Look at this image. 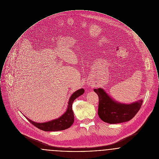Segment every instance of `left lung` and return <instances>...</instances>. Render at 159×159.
Returning <instances> with one entry per match:
<instances>
[{
	"mask_svg": "<svg viewBox=\"0 0 159 159\" xmlns=\"http://www.w3.org/2000/svg\"><path fill=\"white\" fill-rule=\"evenodd\" d=\"M99 96L98 115L109 124L123 123L132 119L141 108L142 100L131 104H123L113 100L102 89H94Z\"/></svg>",
	"mask_w": 159,
	"mask_h": 159,
	"instance_id": "8db88e82",
	"label": "left lung"
}]
</instances>
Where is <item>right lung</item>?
<instances>
[{
  "mask_svg": "<svg viewBox=\"0 0 159 159\" xmlns=\"http://www.w3.org/2000/svg\"><path fill=\"white\" fill-rule=\"evenodd\" d=\"M84 93L83 89H81L75 92H74L70 96L68 103L67 111L59 118L52 120L50 121L38 123L30 120L28 118L25 117L29 122L37 128L45 131V132H52V131H60L69 128L74 122V115L72 111V103L74 100L80 96L82 95Z\"/></svg>",
  "mask_w": 159,
  "mask_h": 159,
  "instance_id": "obj_1",
  "label": "right lung"
}]
</instances>
